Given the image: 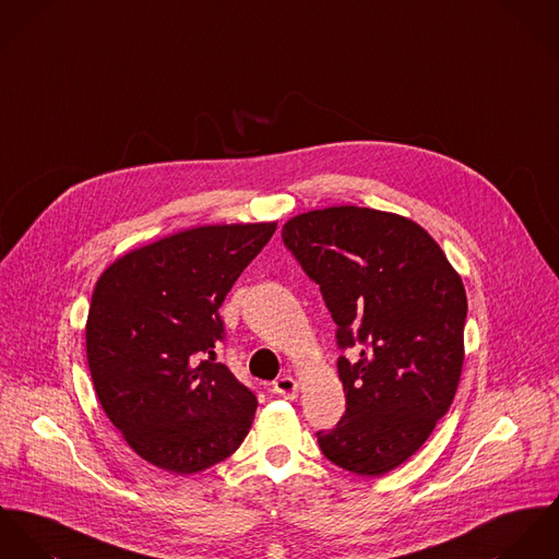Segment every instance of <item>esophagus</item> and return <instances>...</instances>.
I'll return each instance as SVG.
<instances>
[{
  "label": "esophagus",
  "mask_w": 559,
  "mask_h": 559,
  "mask_svg": "<svg viewBox=\"0 0 559 559\" xmlns=\"http://www.w3.org/2000/svg\"><path fill=\"white\" fill-rule=\"evenodd\" d=\"M298 388L300 385H298V381L292 374H283V377H278L274 381V392L281 394L283 399H289V401H294L298 396Z\"/></svg>",
  "instance_id": "obj_1"
}]
</instances>
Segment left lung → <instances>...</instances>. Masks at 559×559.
<instances>
[{
	"instance_id": "8db88e82",
	"label": "left lung",
	"mask_w": 559,
	"mask_h": 559,
	"mask_svg": "<svg viewBox=\"0 0 559 559\" xmlns=\"http://www.w3.org/2000/svg\"><path fill=\"white\" fill-rule=\"evenodd\" d=\"M283 242L319 285L341 349L347 409L317 441L334 465L383 476L405 463L450 409L463 371L467 296L461 276L414 221L358 205L310 210Z\"/></svg>"
}]
</instances>
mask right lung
<instances>
[{
    "mask_svg": "<svg viewBox=\"0 0 559 559\" xmlns=\"http://www.w3.org/2000/svg\"><path fill=\"white\" fill-rule=\"evenodd\" d=\"M276 223L205 225L116 259L96 281L85 349L96 396L126 443L171 474L231 456L257 396L216 360L218 309Z\"/></svg>",
    "mask_w": 559,
    "mask_h": 559,
    "instance_id": "add662e5",
    "label": "right lung"
}]
</instances>
